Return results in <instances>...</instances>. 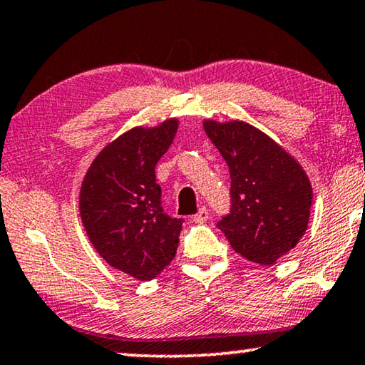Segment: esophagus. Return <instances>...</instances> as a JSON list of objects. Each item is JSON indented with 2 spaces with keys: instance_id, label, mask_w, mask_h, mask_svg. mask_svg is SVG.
Listing matches in <instances>:
<instances>
[{
  "instance_id": "esophagus-1",
  "label": "esophagus",
  "mask_w": 365,
  "mask_h": 365,
  "mask_svg": "<svg viewBox=\"0 0 365 365\" xmlns=\"http://www.w3.org/2000/svg\"><path fill=\"white\" fill-rule=\"evenodd\" d=\"M207 219H209V210L205 209V207H200L199 212L192 217V220L195 222V224H204V222L207 220Z\"/></svg>"
}]
</instances>
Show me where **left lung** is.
<instances>
[{"label": "left lung", "instance_id": "obj_1", "mask_svg": "<svg viewBox=\"0 0 365 365\" xmlns=\"http://www.w3.org/2000/svg\"><path fill=\"white\" fill-rule=\"evenodd\" d=\"M230 171L232 210L217 227L234 250L273 265L308 229L313 187L299 163L267 133L242 120H204Z\"/></svg>", "mask_w": 365, "mask_h": 365}]
</instances>
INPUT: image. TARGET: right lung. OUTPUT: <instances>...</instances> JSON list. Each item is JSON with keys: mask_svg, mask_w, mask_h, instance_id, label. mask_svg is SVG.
Returning a JSON list of instances; mask_svg holds the SVG:
<instances>
[{"mask_svg": "<svg viewBox=\"0 0 365 365\" xmlns=\"http://www.w3.org/2000/svg\"><path fill=\"white\" fill-rule=\"evenodd\" d=\"M179 126L166 118L135 126L103 148L83 176L78 210L98 255L140 282L153 279L176 255L182 219L163 212L155 168Z\"/></svg>", "mask_w": 365, "mask_h": 365, "instance_id": "1", "label": "right lung"}]
</instances>
